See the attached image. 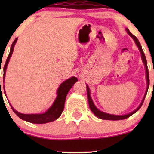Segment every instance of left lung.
<instances>
[{"instance_id": "8db88e82", "label": "left lung", "mask_w": 154, "mask_h": 154, "mask_svg": "<svg viewBox=\"0 0 154 154\" xmlns=\"http://www.w3.org/2000/svg\"><path fill=\"white\" fill-rule=\"evenodd\" d=\"M127 32H128L129 35H130V36L132 37V38H133V40L135 41V42H136V45L138 46V48H139V51H140L141 52V54H142V60H143V63L144 64V66H145V69H146V77H147V91H146V93H145V95H144L143 100H142V103H141V104L139 105V106L138 107L137 109H136L135 111H133V112L130 113V114H127V115H125V116H114V115H110V114H107V113H105V112H103L100 111L99 109H97V108H96V106H94V103H93L92 100H91V96H90V91H89V88H88V86H86V89H87V97H88V104H89V107H90V109L91 110V112H92L93 113H94V115H95L97 117H98L99 119H103V120H123V119H127V118H129L130 116H131L132 115L134 114L135 112H136L138 111V110L139 109L141 108V106H142V105L143 104V102L144 100V98H145V96L146 94H147V89H148V87H149V72H148V68H147V60H146V58H145V55H144V52H143V50H142V46H141V44L140 42H139V40H138V38H136V36H135L134 35H133V34L131 33V32H130V30H129L128 29H127Z\"/></svg>"}]
</instances>
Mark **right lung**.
I'll use <instances>...</instances> for the list:
<instances>
[{
	"label": "right lung",
	"mask_w": 154,
	"mask_h": 154,
	"mask_svg": "<svg viewBox=\"0 0 154 154\" xmlns=\"http://www.w3.org/2000/svg\"><path fill=\"white\" fill-rule=\"evenodd\" d=\"M17 39L18 38H15L14 42H12V45H11V49L10 54H9L8 57L7 59L5 65L4 66V76H5L6 69H7V65H8L10 59L12 56V52H13L14 46L15 44L16 43ZM77 81V78L75 77H72L71 78L68 79L67 80L63 82L60 86L59 87L58 90H57V97L56 98L55 101H54V104L51 106V108L48 110L46 112L43 113V114H21L19 113L18 112L15 111L13 108L12 109L13 110L14 112L18 116L20 119L22 120L27 121V122H30V123L33 124H45L48 123V122H54V121L57 120L60 116H61L62 112H63V109H64V105L65 101H66V95H67L68 92L69 90L71 89V87ZM1 84V83H0Z\"/></svg>",
	"instance_id": "obj_1"
}]
</instances>
